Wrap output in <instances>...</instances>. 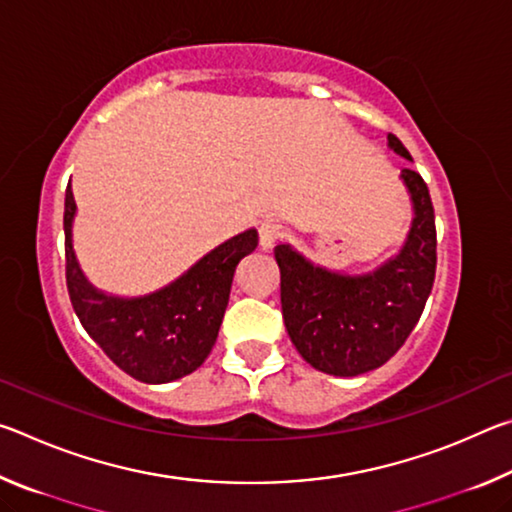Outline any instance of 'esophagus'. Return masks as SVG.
<instances>
[{
  "instance_id": "obj_1",
  "label": "esophagus",
  "mask_w": 512,
  "mask_h": 512,
  "mask_svg": "<svg viewBox=\"0 0 512 512\" xmlns=\"http://www.w3.org/2000/svg\"><path fill=\"white\" fill-rule=\"evenodd\" d=\"M284 230L280 223H273V221H266L259 225V246H262V250H271L277 241L282 239Z\"/></svg>"
}]
</instances>
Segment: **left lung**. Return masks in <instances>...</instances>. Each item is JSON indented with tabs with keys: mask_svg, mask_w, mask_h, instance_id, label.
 Returning <instances> with one entry per match:
<instances>
[{
	"mask_svg": "<svg viewBox=\"0 0 512 512\" xmlns=\"http://www.w3.org/2000/svg\"><path fill=\"white\" fill-rule=\"evenodd\" d=\"M388 146L411 160L388 135ZM415 219L400 255L368 275H339L275 246L282 318L296 350L316 370L357 377L393 357L418 325L436 277V214L418 171L404 169Z\"/></svg>",
	"mask_w": 512,
	"mask_h": 512,
	"instance_id": "1",
	"label": "left lung"
}]
</instances>
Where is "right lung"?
Returning a JSON list of instances; mask_svg holds the SVG:
<instances>
[{"label": "right lung", "mask_w": 512, "mask_h": 512, "mask_svg": "<svg viewBox=\"0 0 512 512\" xmlns=\"http://www.w3.org/2000/svg\"><path fill=\"white\" fill-rule=\"evenodd\" d=\"M76 203L65 189V277L72 307L112 363L144 384H167L194 372L212 352L228 307L237 264L257 248L246 230L207 253L201 262L144 298L106 296L85 280L72 250Z\"/></svg>", "instance_id": "right-lung-1"}]
</instances>
